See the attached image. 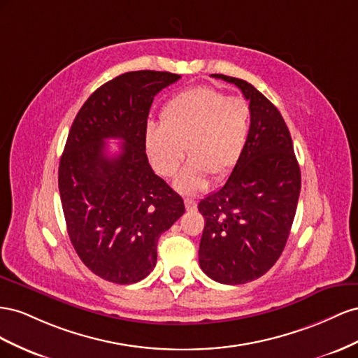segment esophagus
Listing matches in <instances>:
<instances>
[{
    "mask_svg": "<svg viewBox=\"0 0 358 358\" xmlns=\"http://www.w3.org/2000/svg\"><path fill=\"white\" fill-rule=\"evenodd\" d=\"M185 206H186V210H187V211L195 210V208H196V201L187 198V199H185Z\"/></svg>",
    "mask_w": 358,
    "mask_h": 358,
    "instance_id": "esophagus-1",
    "label": "esophagus"
}]
</instances>
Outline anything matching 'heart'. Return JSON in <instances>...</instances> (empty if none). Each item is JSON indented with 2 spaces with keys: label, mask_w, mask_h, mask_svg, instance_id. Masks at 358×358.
<instances>
[{
  "label": "heart",
  "mask_w": 358,
  "mask_h": 358,
  "mask_svg": "<svg viewBox=\"0 0 358 358\" xmlns=\"http://www.w3.org/2000/svg\"><path fill=\"white\" fill-rule=\"evenodd\" d=\"M250 108L213 87H196L173 96L160 112V126L145 130V150L159 176H176L185 156L190 159L176 180V189L193 195L213 181L228 177L246 148Z\"/></svg>",
  "instance_id": "b5f03b06"
}]
</instances>
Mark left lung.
Returning <instances> with one entry per match:
<instances>
[{"label":"left lung","mask_w":358,"mask_h":358,"mask_svg":"<svg viewBox=\"0 0 358 358\" xmlns=\"http://www.w3.org/2000/svg\"><path fill=\"white\" fill-rule=\"evenodd\" d=\"M211 76L237 85L249 100L250 131L223 187L198 203L206 219L199 265L213 280L241 285L261 278L282 255L297 210L301 173L278 108L246 80Z\"/></svg>","instance_id":"1"}]
</instances>
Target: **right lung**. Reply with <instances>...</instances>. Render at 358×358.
I'll return each instance as SVG.
<instances>
[{
	"mask_svg": "<svg viewBox=\"0 0 358 358\" xmlns=\"http://www.w3.org/2000/svg\"><path fill=\"white\" fill-rule=\"evenodd\" d=\"M180 75L127 71L91 94L69 131L58 187L71 244L87 267L112 283H136L152 271L157 241L185 202L151 169L145 155L152 99ZM108 138L122 148L109 157Z\"/></svg>",
	"mask_w": 358,
	"mask_h": 358,
	"instance_id": "obj_1",
	"label": "right lung"
}]
</instances>
